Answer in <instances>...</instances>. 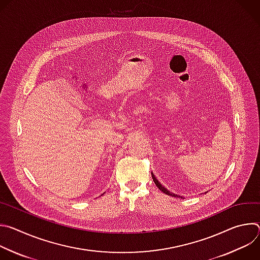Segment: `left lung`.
Here are the masks:
<instances>
[{
    "label": "left lung",
    "instance_id": "left-lung-1",
    "mask_svg": "<svg viewBox=\"0 0 260 260\" xmlns=\"http://www.w3.org/2000/svg\"><path fill=\"white\" fill-rule=\"evenodd\" d=\"M151 175H152V179H153V181H154V183H155V185H156V186L158 187V189H160L164 193H166V194H168V196H172V197H175V198H178L179 196H176V194H174V193H171L170 191H168L164 186H162V185L157 181V179L154 177V175L151 173Z\"/></svg>",
    "mask_w": 260,
    "mask_h": 260
}]
</instances>
